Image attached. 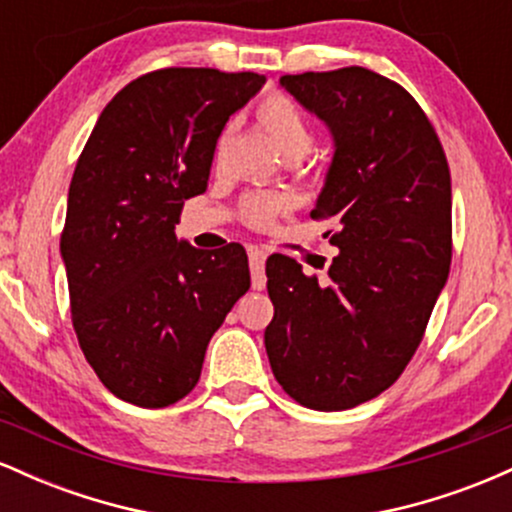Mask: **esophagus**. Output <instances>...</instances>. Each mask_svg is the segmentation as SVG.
<instances>
[{
    "instance_id": "1",
    "label": "esophagus",
    "mask_w": 512,
    "mask_h": 512,
    "mask_svg": "<svg viewBox=\"0 0 512 512\" xmlns=\"http://www.w3.org/2000/svg\"><path fill=\"white\" fill-rule=\"evenodd\" d=\"M248 260H250V272H252V289L262 291L267 286V276H264V260H267V252L260 248H248Z\"/></svg>"
}]
</instances>
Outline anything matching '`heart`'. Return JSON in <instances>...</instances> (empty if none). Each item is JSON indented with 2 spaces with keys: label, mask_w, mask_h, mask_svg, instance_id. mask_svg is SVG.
<instances>
[{
  "label": "heart",
  "mask_w": 512,
  "mask_h": 512,
  "mask_svg": "<svg viewBox=\"0 0 512 512\" xmlns=\"http://www.w3.org/2000/svg\"><path fill=\"white\" fill-rule=\"evenodd\" d=\"M255 117L257 125L267 134L274 149L286 158L303 156L310 149V144H313V127H310L308 117H305L303 110L298 108V103L286 96V93H269V96H264L260 105H257ZM226 139L228 132H223L219 137V151L226 144ZM289 207V195H274V192L250 195L243 202V219L250 226L264 228Z\"/></svg>",
  "instance_id": "heart-1"
}]
</instances>
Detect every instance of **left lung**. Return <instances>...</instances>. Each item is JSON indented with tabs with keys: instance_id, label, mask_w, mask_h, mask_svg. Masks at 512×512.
<instances>
[{
	"instance_id": "8db88e82",
	"label": "left lung",
	"mask_w": 512,
	"mask_h": 512,
	"mask_svg": "<svg viewBox=\"0 0 512 512\" xmlns=\"http://www.w3.org/2000/svg\"><path fill=\"white\" fill-rule=\"evenodd\" d=\"M334 156L313 219H337L327 281L267 260L269 366L289 397L342 411L385 392L421 344L450 272L452 190L438 134L395 81L363 67L286 74Z\"/></svg>"
}]
</instances>
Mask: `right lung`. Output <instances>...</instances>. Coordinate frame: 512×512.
Masks as SVG:
<instances>
[{"label": "right lung", "mask_w": 512, "mask_h": 512, "mask_svg": "<svg viewBox=\"0 0 512 512\" xmlns=\"http://www.w3.org/2000/svg\"><path fill=\"white\" fill-rule=\"evenodd\" d=\"M262 74L170 67L103 108L67 197L60 252L76 339L115 397L161 409L190 395L209 339L250 289L240 243L199 250L175 236L207 190L228 117Z\"/></svg>", "instance_id": "right-lung-1"}]
</instances>
